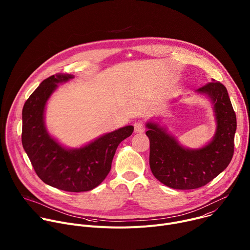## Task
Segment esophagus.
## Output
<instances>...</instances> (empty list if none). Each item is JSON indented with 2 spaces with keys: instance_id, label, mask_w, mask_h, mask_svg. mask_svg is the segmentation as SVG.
<instances>
[{
  "instance_id": "obj_1",
  "label": "esophagus",
  "mask_w": 250,
  "mask_h": 250,
  "mask_svg": "<svg viewBox=\"0 0 250 250\" xmlns=\"http://www.w3.org/2000/svg\"><path fill=\"white\" fill-rule=\"evenodd\" d=\"M133 126H134V132H136V133H142L146 129V125L142 122L134 123Z\"/></svg>"
}]
</instances>
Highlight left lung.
I'll use <instances>...</instances> for the list:
<instances>
[{"instance_id": "1", "label": "left lung", "mask_w": 250, "mask_h": 250, "mask_svg": "<svg viewBox=\"0 0 250 250\" xmlns=\"http://www.w3.org/2000/svg\"><path fill=\"white\" fill-rule=\"evenodd\" d=\"M198 92L210 98L218 123L215 137L205 147L186 149L157 125L147 124L150 169L157 180L173 189L191 190L207 185L228 167L233 156L236 117L227 88L212 81Z\"/></svg>"}]
</instances>
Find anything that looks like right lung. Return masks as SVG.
<instances>
[{
  "mask_svg": "<svg viewBox=\"0 0 250 250\" xmlns=\"http://www.w3.org/2000/svg\"><path fill=\"white\" fill-rule=\"evenodd\" d=\"M72 75H52L25 101L22 109L21 144L37 175L47 185L66 192H86L100 185L109 174L116 150L131 135L132 125L104 134L92 144L75 150H67L47 133L43 113L46 101Z\"/></svg>",
  "mask_w": 250,
  "mask_h": 250,
  "instance_id": "add662e5",
  "label": "right lung"
}]
</instances>
